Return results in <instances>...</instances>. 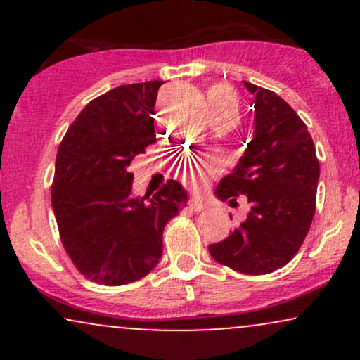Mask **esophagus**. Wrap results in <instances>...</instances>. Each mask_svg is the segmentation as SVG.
Segmentation results:
<instances>
[{
  "instance_id": "34e87169",
  "label": "esophagus",
  "mask_w": 360,
  "mask_h": 360,
  "mask_svg": "<svg viewBox=\"0 0 360 360\" xmlns=\"http://www.w3.org/2000/svg\"><path fill=\"white\" fill-rule=\"evenodd\" d=\"M189 208H191V212H203V210H206V203H203V201L200 200V198H191L189 200Z\"/></svg>"
}]
</instances>
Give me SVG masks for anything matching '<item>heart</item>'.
<instances>
[{"label":"heart","instance_id":"1","mask_svg":"<svg viewBox=\"0 0 360 360\" xmlns=\"http://www.w3.org/2000/svg\"><path fill=\"white\" fill-rule=\"evenodd\" d=\"M208 105L212 108V113L225 108H235L237 100L235 94L225 86H213L208 91ZM221 169V160L217 155H188L181 159L177 172L183 177L186 184L193 188L203 186L210 177L218 174Z\"/></svg>","mask_w":360,"mask_h":360}]
</instances>
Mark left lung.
<instances>
[{"instance_id": "left-lung-1", "label": "left lung", "mask_w": 360, "mask_h": 360, "mask_svg": "<svg viewBox=\"0 0 360 360\" xmlns=\"http://www.w3.org/2000/svg\"><path fill=\"white\" fill-rule=\"evenodd\" d=\"M243 86L254 96V137L214 196L233 205L243 194L250 210L240 226L208 249L218 264L257 276L281 269L300 250L315 217L320 164L296 111L269 89Z\"/></svg>"}]
</instances>
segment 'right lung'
<instances>
[{"label":"right lung","mask_w":360,"mask_h":360,"mask_svg":"<svg viewBox=\"0 0 360 360\" xmlns=\"http://www.w3.org/2000/svg\"><path fill=\"white\" fill-rule=\"evenodd\" d=\"M164 81L118 86L89 101L62 140L52 208L60 240L81 274L106 286L147 276L162 257L166 223L183 212L177 181L134 196L128 166L155 142L154 106Z\"/></svg>","instance_id":"1"}]
</instances>
